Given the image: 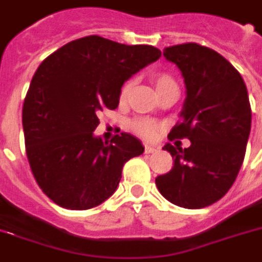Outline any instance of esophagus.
Returning <instances> with one entry per match:
<instances>
[{
	"label": "esophagus",
	"instance_id": "esophagus-1",
	"mask_svg": "<svg viewBox=\"0 0 262 262\" xmlns=\"http://www.w3.org/2000/svg\"><path fill=\"white\" fill-rule=\"evenodd\" d=\"M158 151V148H155V147L152 146H148V144H146L144 146V154H154Z\"/></svg>",
	"mask_w": 262,
	"mask_h": 262
}]
</instances>
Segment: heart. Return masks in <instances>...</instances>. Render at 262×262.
Wrapping results in <instances>:
<instances>
[{
  "label": "heart",
  "mask_w": 262,
  "mask_h": 262,
  "mask_svg": "<svg viewBox=\"0 0 262 262\" xmlns=\"http://www.w3.org/2000/svg\"><path fill=\"white\" fill-rule=\"evenodd\" d=\"M151 79L155 83L156 90H162L164 87L171 86V84H176L175 79L167 73H163V71H158V73H154L151 75ZM131 86H133V82L131 80H127L126 83L123 84L122 90H120V100L127 99L129 91H131ZM131 129L136 135L142 136L143 139L152 140L155 139V136L158 135V133L162 129V124L154 119H149V118H138V119L133 120L131 122Z\"/></svg>",
  "instance_id": "heart-1"
}]
</instances>
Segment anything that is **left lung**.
<instances>
[{
	"label": "left lung",
	"instance_id": "left-lung-1",
	"mask_svg": "<svg viewBox=\"0 0 262 262\" xmlns=\"http://www.w3.org/2000/svg\"><path fill=\"white\" fill-rule=\"evenodd\" d=\"M180 69L187 87L182 122L169 140H191L188 148L167 143L173 167L155 179L159 192L172 204L198 209L229 191L244 162L252 110L245 82L217 51L199 43L175 45L163 51Z\"/></svg>",
	"mask_w": 262,
	"mask_h": 262
}]
</instances>
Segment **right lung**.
Returning <instances> with one entry per match:
<instances>
[{"label":"right lung","instance_id":"add662e5","mask_svg":"<svg viewBox=\"0 0 262 262\" xmlns=\"http://www.w3.org/2000/svg\"><path fill=\"white\" fill-rule=\"evenodd\" d=\"M159 49L99 35L71 41L43 59L22 107L25 147L39 188L55 204L83 211L115 192L123 165L144 147L129 134L94 136L100 111L115 110L123 83L158 61Z\"/></svg>","mask_w":262,"mask_h":262}]
</instances>
